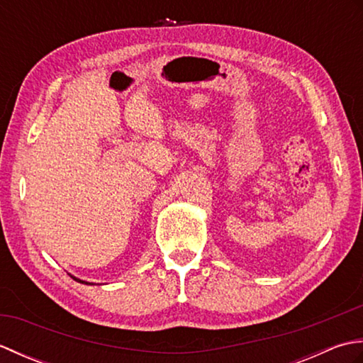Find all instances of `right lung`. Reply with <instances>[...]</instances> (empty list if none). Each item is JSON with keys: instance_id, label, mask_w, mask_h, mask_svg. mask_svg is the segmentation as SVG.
Instances as JSON below:
<instances>
[{"instance_id": "obj_1", "label": "right lung", "mask_w": 363, "mask_h": 363, "mask_svg": "<svg viewBox=\"0 0 363 363\" xmlns=\"http://www.w3.org/2000/svg\"><path fill=\"white\" fill-rule=\"evenodd\" d=\"M72 277H73V276H72ZM73 279H74V281H78V282H81V284H87L86 281H81V279H78V277H73Z\"/></svg>"}]
</instances>
